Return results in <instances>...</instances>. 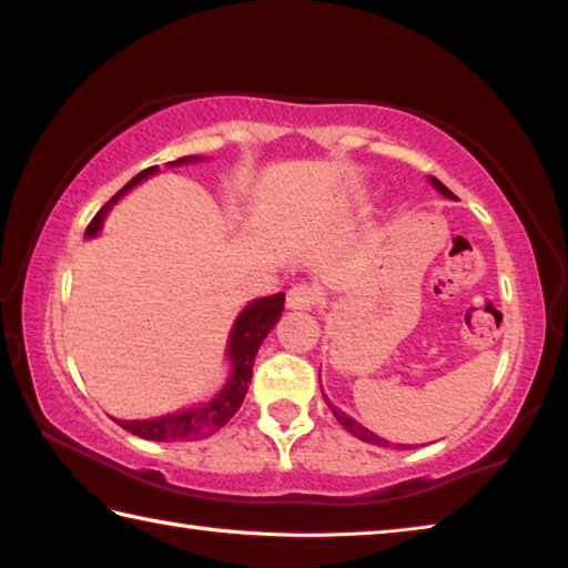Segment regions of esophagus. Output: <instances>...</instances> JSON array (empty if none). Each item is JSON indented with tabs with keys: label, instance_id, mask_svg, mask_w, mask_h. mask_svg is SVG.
<instances>
[{
	"label": "esophagus",
	"instance_id": "esophagus-1",
	"mask_svg": "<svg viewBox=\"0 0 568 568\" xmlns=\"http://www.w3.org/2000/svg\"><path fill=\"white\" fill-rule=\"evenodd\" d=\"M318 291L311 285H295L285 295V307L287 311H311L318 303Z\"/></svg>",
	"mask_w": 568,
	"mask_h": 568
}]
</instances>
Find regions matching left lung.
<instances>
[{
  "mask_svg": "<svg viewBox=\"0 0 568 568\" xmlns=\"http://www.w3.org/2000/svg\"><path fill=\"white\" fill-rule=\"evenodd\" d=\"M428 182H430V185H434V187H436V190H438L440 195H444V197H448V200H456L454 192H450V190H448V187H446L444 182H440V180H436V178H428ZM323 398H325V396H323ZM325 400H328V398H325ZM328 406H331V410H333L335 420H338L341 426H343L345 430H348L351 436H355V438H358V440H363V444H373V446H390V440L381 438L378 434H373V430H368V428H365V426H361V423L355 420V418H351L348 413H343L341 408H335L331 400H328ZM400 446H403V444H400Z\"/></svg>",
  "mask_w": 568,
  "mask_h": 568,
  "instance_id": "obj_1",
  "label": "left lung"
}]
</instances>
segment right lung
I'll return each instance as SVG.
<instances>
[{
  "mask_svg": "<svg viewBox=\"0 0 568 568\" xmlns=\"http://www.w3.org/2000/svg\"><path fill=\"white\" fill-rule=\"evenodd\" d=\"M203 160H207V158L187 155V158L168 162V168H182V165H190V162H203ZM158 172H160L158 165L138 172V175H134L128 185H124L118 195H114L98 215H94L90 227L84 230V237L88 240L98 237L102 225H104V217L110 215V210L118 205L130 190L138 187L140 182H145L148 178L158 175ZM283 303H285V295L275 293L267 297H255V301H250L243 311L237 313V318L233 321V328H230V335H227V345H225L227 378L223 386L213 393V396L192 403V406H187V408H178L172 413H165V416L138 418V420L112 418V420L120 423V426L124 430H130L132 436H140L145 440H160V444H172V440H203L207 436L217 434V430L235 416L237 408L243 406L250 378H253V365H255L257 348H261L263 341L267 338V333L275 328V323L281 321Z\"/></svg>",
  "mask_w": 568,
  "mask_h": 568,
  "instance_id": "right-lung-1",
  "label": "right lung"
}]
</instances>
